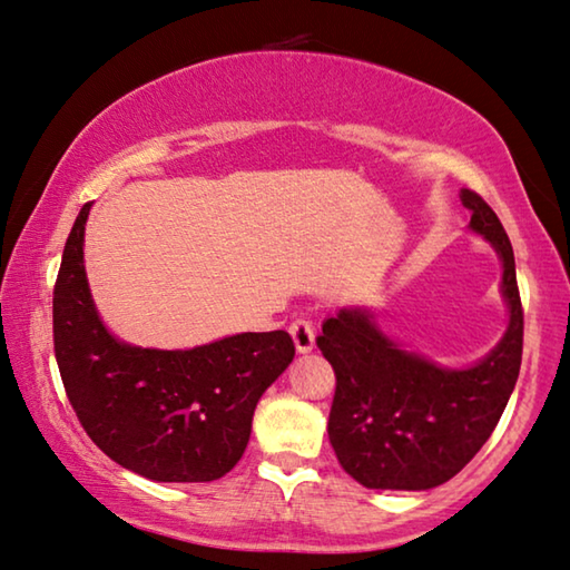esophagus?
<instances>
[{"label":"esophagus","mask_w":570,"mask_h":570,"mask_svg":"<svg viewBox=\"0 0 570 570\" xmlns=\"http://www.w3.org/2000/svg\"><path fill=\"white\" fill-rule=\"evenodd\" d=\"M291 335L295 341L297 353H311L315 346V328L307 315H297V318L291 323Z\"/></svg>","instance_id":"34e87169"}]
</instances>
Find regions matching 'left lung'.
Masks as SVG:
<instances>
[{"label":"left lung","mask_w":570,"mask_h":570,"mask_svg":"<svg viewBox=\"0 0 570 570\" xmlns=\"http://www.w3.org/2000/svg\"><path fill=\"white\" fill-rule=\"evenodd\" d=\"M470 227L498 249L510 323L488 358L440 368L389 341L368 311L343 307L315 338L335 371L328 440L341 468L371 490H429L452 480L495 432L522 361L515 255L498 214L462 189Z\"/></svg>","instance_id":"1"}]
</instances>
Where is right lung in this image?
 <instances>
[{
    "instance_id": "right-lung-1",
    "label": "right lung",
    "mask_w": 570,
    "mask_h": 570,
    "mask_svg": "<svg viewBox=\"0 0 570 570\" xmlns=\"http://www.w3.org/2000/svg\"><path fill=\"white\" fill-rule=\"evenodd\" d=\"M65 242L52 293L55 358L75 416L110 460L156 482H212L245 454L252 414L295 356L291 333H239L189 351L138 348L92 305L82 237Z\"/></svg>"
}]
</instances>
